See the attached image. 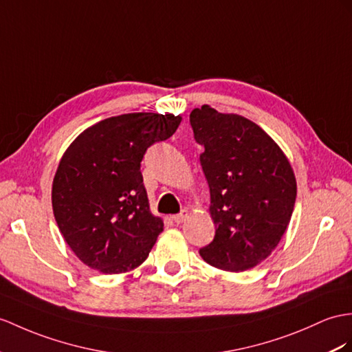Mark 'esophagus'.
Wrapping results in <instances>:
<instances>
[{"label":"esophagus","mask_w":352,"mask_h":352,"mask_svg":"<svg viewBox=\"0 0 352 352\" xmlns=\"http://www.w3.org/2000/svg\"><path fill=\"white\" fill-rule=\"evenodd\" d=\"M188 218V212L186 210H182L181 213H177V215H173L171 217V219H173L176 224H182V222Z\"/></svg>","instance_id":"34e87169"}]
</instances>
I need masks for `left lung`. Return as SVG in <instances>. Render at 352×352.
<instances>
[{
	"mask_svg": "<svg viewBox=\"0 0 352 352\" xmlns=\"http://www.w3.org/2000/svg\"><path fill=\"white\" fill-rule=\"evenodd\" d=\"M190 122L204 148L200 162L217 227L201 258L227 272L251 269L267 258L289 224L294 171L275 140L250 119L204 104L191 111Z\"/></svg>",
	"mask_w": 352,
	"mask_h": 352,
	"instance_id": "obj_1",
	"label": "left lung"
}]
</instances>
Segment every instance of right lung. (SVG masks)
Masks as SVG:
<instances>
[{
    "mask_svg": "<svg viewBox=\"0 0 352 352\" xmlns=\"http://www.w3.org/2000/svg\"><path fill=\"white\" fill-rule=\"evenodd\" d=\"M181 121L144 111L107 118L64 152L52 184L54 215L65 242L88 267L115 275L148 258L164 224L151 213L140 162Z\"/></svg>",
    "mask_w": 352,
    "mask_h": 352,
    "instance_id": "1",
    "label": "right lung"
}]
</instances>
